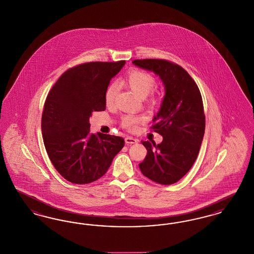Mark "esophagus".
<instances>
[{
    "label": "esophagus",
    "mask_w": 254,
    "mask_h": 254,
    "mask_svg": "<svg viewBox=\"0 0 254 254\" xmlns=\"http://www.w3.org/2000/svg\"><path fill=\"white\" fill-rule=\"evenodd\" d=\"M125 141H126V144H127V145H131V144L138 143V140H137V139H135V138H133V137H129V136L126 137V138H125Z\"/></svg>",
    "instance_id": "esophagus-1"
}]
</instances>
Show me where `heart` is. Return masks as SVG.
I'll return each mask as SVG.
<instances>
[{"mask_svg": "<svg viewBox=\"0 0 254 254\" xmlns=\"http://www.w3.org/2000/svg\"><path fill=\"white\" fill-rule=\"evenodd\" d=\"M125 83L128 85L133 91L141 98L147 96L155 87L156 81L152 75L140 69H132L125 76ZM118 94V85L113 82L108 86L105 92V100L107 105H112ZM149 103L155 105L157 103V97L151 95ZM143 120V118L134 115H126L122 118V126L128 129L134 130L137 125Z\"/></svg>", "mask_w": 254, "mask_h": 254, "instance_id": "1", "label": "heart"}]
</instances>
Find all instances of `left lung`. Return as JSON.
<instances>
[{
  "instance_id": "obj_1",
  "label": "left lung",
  "mask_w": 254,
  "mask_h": 254,
  "mask_svg": "<svg viewBox=\"0 0 254 254\" xmlns=\"http://www.w3.org/2000/svg\"><path fill=\"white\" fill-rule=\"evenodd\" d=\"M132 63L158 75L166 92L150 127L163 141L158 145L142 141L147 154L139 168L151 181L171 185L189 172L198 156L205 127L202 96L190 75L174 63L161 59Z\"/></svg>"
}]
</instances>
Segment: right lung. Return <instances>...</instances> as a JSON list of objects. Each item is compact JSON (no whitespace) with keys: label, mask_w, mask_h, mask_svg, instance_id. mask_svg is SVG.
<instances>
[{"label":"right lung","mask_w":254,"mask_h":254,"mask_svg":"<svg viewBox=\"0 0 254 254\" xmlns=\"http://www.w3.org/2000/svg\"><path fill=\"white\" fill-rule=\"evenodd\" d=\"M90 62L62 74L50 89L42 115V133L49 159L56 170L73 184L101 178L125 140L114 135L90 133L89 118L106 109L105 92L110 80L125 65Z\"/></svg>","instance_id":"obj_1"}]
</instances>
